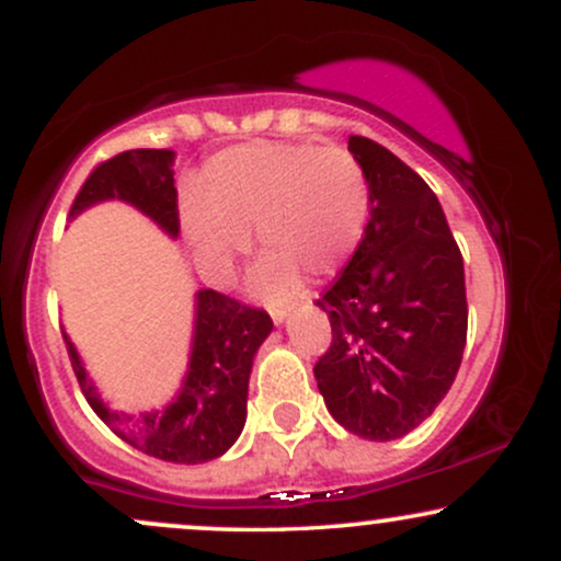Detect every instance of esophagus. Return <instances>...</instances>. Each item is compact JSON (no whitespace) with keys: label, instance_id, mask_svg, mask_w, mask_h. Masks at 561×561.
<instances>
[{"label":"esophagus","instance_id":"1","mask_svg":"<svg viewBox=\"0 0 561 561\" xmlns=\"http://www.w3.org/2000/svg\"><path fill=\"white\" fill-rule=\"evenodd\" d=\"M287 317V308L285 306H272V319L276 321V324H282Z\"/></svg>","mask_w":561,"mask_h":561}]
</instances>
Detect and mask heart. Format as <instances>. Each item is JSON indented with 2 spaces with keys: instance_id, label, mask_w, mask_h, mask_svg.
Here are the masks:
<instances>
[{
  "instance_id": "b5f03b06",
  "label": "heart",
  "mask_w": 561,
  "mask_h": 561,
  "mask_svg": "<svg viewBox=\"0 0 561 561\" xmlns=\"http://www.w3.org/2000/svg\"><path fill=\"white\" fill-rule=\"evenodd\" d=\"M197 259L227 274L259 229L253 272L261 298H295L306 276H334L362 244L371 216L369 173L353 150L317 141H250L208 160L203 197L184 199Z\"/></svg>"
}]
</instances>
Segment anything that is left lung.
Masks as SVG:
<instances>
[{
	"label": "left lung",
	"instance_id": "1",
	"mask_svg": "<svg viewBox=\"0 0 561 561\" xmlns=\"http://www.w3.org/2000/svg\"><path fill=\"white\" fill-rule=\"evenodd\" d=\"M369 173L371 216L353 259L321 293L332 343L313 366L347 433L396 440L446 398L467 343L461 250L435 192L377 141H347Z\"/></svg>",
	"mask_w": 561,
	"mask_h": 561
}]
</instances>
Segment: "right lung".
<instances>
[{
    "mask_svg": "<svg viewBox=\"0 0 561 561\" xmlns=\"http://www.w3.org/2000/svg\"><path fill=\"white\" fill-rule=\"evenodd\" d=\"M171 150H126L94 165L79 195L70 205V216L81 214L100 199H126L141 214L179 234V195L173 186ZM274 321L263 308L229 298L216 289L197 293L195 347L190 375L179 398L165 411L126 416L107 411L96 398L94 385L79 362V353L62 334L79 388L94 414L121 440L141 454L173 465H203L216 459L237 440L248 414V379L253 356L272 332Z\"/></svg>",
    "mask_w": 561,
    "mask_h": 561,
    "instance_id": "obj_1",
    "label": "right lung"
}]
</instances>
